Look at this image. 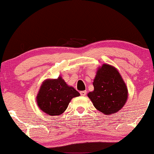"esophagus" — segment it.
Segmentation results:
<instances>
[{
	"label": "esophagus",
	"instance_id": "esophagus-1",
	"mask_svg": "<svg viewBox=\"0 0 154 154\" xmlns=\"http://www.w3.org/2000/svg\"><path fill=\"white\" fill-rule=\"evenodd\" d=\"M86 94H87L86 90H85V91H81L80 92V95L82 96H85V95H86Z\"/></svg>",
	"mask_w": 154,
	"mask_h": 154
}]
</instances>
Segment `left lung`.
Instances as JSON below:
<instances>
[{
    "instance_id": "1",
    "label": "left lung",
    "mask_w": 154,
    "mask_h": 154,
    "mask_svg": "<svg viewBox=\"0 0 154 154\" xmlns=\"http://www.w3.org/2000/svg\"><path fill=\"white\" fill-rule=\"evenodd\" d=\"M94 91L88 96L94 106L105 115L118 112L128 98V90L118 70L109 64H103L97 70L93 82Z\"/></svg>"
}]
</instances>
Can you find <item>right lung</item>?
Here are the masks:
<instances>
[{
    "mask_svg": "<svg viewBox=\"0 0 154 154\" xmlns=\"http://www.w3.org/2000/svg\"><path fill=\"white\" fill-rule=\"evenodd\" d=\"M79 93L75 88L68 86L61 77L47 79L42 83L37 95L36 101L42 111L50 116H59L67 108L73 97Z\"/></svg>",
    "mask_w": 154,
    "mask_h": 154,
    "instance_id": "1",
    "label": "right lung"
}]
</instances>
